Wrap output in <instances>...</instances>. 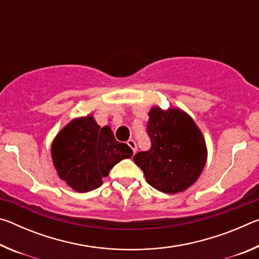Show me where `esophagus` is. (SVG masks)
<instances>
[{
	"mask_svg": "<svg viewBox=\"0 0 259 259\" xmlns=\"http://www.w3.org/2000/svg\"><path fill=\"white\" fill-rule=\"evenodd\" d=\"M126 144H128V145L131 147V150L134 151V154L136 152H137V144H136V142L134 139H129L128 142H126Z\"/></svg>",
	"mask_w": 259,
	"mask_h": 259,
	"instance_id": "34e87169",
	"label": "esophagus"
}]
</instances>
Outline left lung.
<instances>
[{"mask_svg": "<svg viewBox=\"0 0 259 259\" xmlns=\"http://www.w3.org/2000/svg\"><path fill=\"white\" fill-rule=\"evenodd\" d=\"M147 133L151 148L139 152L134 162L155 190L175 194L193 185L205 165L208 150L202 131L188 114L178 107L148 112Z\"/></svg>", "mask_w": 259, "mask_h": 259, "instance_id": "obj_1", "label": "left lung"}]
</instances>
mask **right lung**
<instances>
[{"label": "right lung", "mask_w": 259, "mask_h": 259, "mask_svg": "<svg viewBox=\"0 0 259 259\" xmlns=\"http://www.w3.org/2000/svg\"><path fill=\"white\" fill-rule=\"evenodd\" d=\"M133 154L126 144L115 139L111 126L100 128L91 114L69 121L51 144L57 175L80 193L99 187L114 165Z\"/></svg>", "instance_id": "right-lung-1"}]
</instances>
